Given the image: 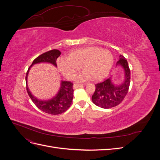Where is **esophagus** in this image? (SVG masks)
I'll return each instance as SVG.
<instances>
[{"label":"esophagus","instance_id":"34e87169","mask_svg":"<svg viewBox=\"0 0 160 160\" xmlns=\"http://www.w3.org/2000/svg\"><path fill=\"white\" fill-rule=\"evenodd\" d=\"M83 86V84H78V83H75L73 85V89H77L79 87Z\"/></svg>","mask_w":160,"mask_h":160}]
</instances>
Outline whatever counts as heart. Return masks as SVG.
I'll return each instance as SVG.
<instances>
[{
	"instance_id": "obj_1",
	"label": "heart",
	"mask_w": 160,
	"mask_h": 160,
	"mask_svg": "<svg viewBox=\"0 0 160 160\" xmlns=\"http://www.w3.org/2000/svg\"><path fill=\"white\" fill-rule=\"evenodd\" d=\"M113 63L111 52L105 49L89 47L76 49L67 57L58 60L61 72L68 79L74 77L81 67L85 72L76 77L77 81H85L91 77L93 80L104 78L109 72Z\"/></svg>"
}]
</instances>
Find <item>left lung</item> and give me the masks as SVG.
<instances>
[{"label": "left lung", "instance_id": "8db88e82", "mask_svg": "<svg viewBox=\"0 0 160 160\" xmlns=\"http://www.w3.org/2000/svg\"><path fill=\"white\" fill-rule=\"evenodd\" d=\"M116 66H121L124 71V80L121 84H115L111 77L103 82L95 84V91L92 101L97 106L109 109L118 105L126 96L130 84V69L126 59L121 55Z\"/></svg>", "mask_w": 160, "mask_h": 160}]
</instances>
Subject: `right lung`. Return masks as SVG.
Here are the masks:
<instances>
[{
	"mask_svg": "<svg viewBox=\"0 0 160 160\" xmlns=\"http://www.w3.org/2000/svg\"><path fill=\"white\" fill-rule=\"evenodd\" d=\"M60 55L61 52L57 49L51 50L42 53L32 61V63L28 68L26 75L27 91L32 102L40 110L51 115L61 114L69 108L72 98H73L74 90L72 89V83L70 81H61L60 89L55 96L48 100H40L36 98L28 89L27 85V77L30 68L35 64L41 63V62H48V63H51L57 67L56 61Z\"/></svg>",
	"mask_w": 160,
	"mask_h": 160,
	"instance_id": "right-lung-1",
	"label": "right lung"
}]
</instances>
